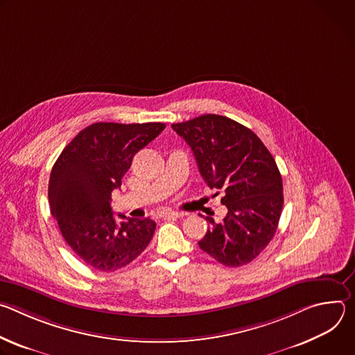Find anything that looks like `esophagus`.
<instances>
[{
	"mask_svg": "<svg viewBox=\"0 0 355 355\" xmlns=\"http://www.w3.org/2000/svg\"><path fill=\"white\" fill-rule=\"evenodd\" d=\"M162 216H163V218H173V219H177V218H181L182 214L175 212V211H166V212L162 214Z\"/></svg>",
	"mask_w": 355,
	"mask_h": 355,
	"instance_id": "1",
	"label": "esophagus"
}]
</instances>
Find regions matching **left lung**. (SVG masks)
I'll return each mask as SVG.
<instances>
[{
    "instance_id": "obj_1",
    "label": "left lung",
    "mask_w": 355,
    "mask_h": 355,
    "mask_svg": "<svg viewBox=\"0 0 355 355\" xmlns=\"http://www.w3.org/2000/svg\"><path fill=\"white\" fill-rule=\"evenodd\" d=\"M171 128L189 144L208 187L225 192L227 215L220 223L205 218L209 229L199 248L227 267L252 261L272 240L284 205L272 155L254 132L226 116L207 114Z\"/></svg>"
}]
</instances>
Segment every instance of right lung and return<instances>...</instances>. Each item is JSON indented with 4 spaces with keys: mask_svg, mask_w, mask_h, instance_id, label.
<instances>
[{
    "mask_svg": "<svg viewBox=\"0 0 355 355\" xmlns=\"http://www.w3.org/2000/svg\"><path fill=\"white\" fill-rule=\"evenodd\" d=\"M164 128L160 122L92 123L64 147L50 173V212L76 256L94 270L112 272L128 266L155 234L156 222L148 218L119 214L122 222H116L111 196L135 155Z\"/></svg>",
    "mask_w": 355,
    "mask_h": 355,
    "instance_id": "add662e5",
    "label": "right lung"
}]
</instances>
